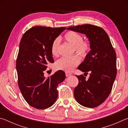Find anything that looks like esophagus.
<instances>
[{
  "instance_id": "34e87169",
  "label": "esophagus",
  "mask_w": 128,
  "mask_h": 128,
  "mask_svg": "<svg viewBox=\"0 0 128 128\" xmlns=\"http://www.w3.org/2000/svg\"><path fill=\"white\" fill-rule=\"evenodd\" d=\"M72 74V73H71L70 72H66V77L69 76H70Z\"/></svg>"
}]
</instances>
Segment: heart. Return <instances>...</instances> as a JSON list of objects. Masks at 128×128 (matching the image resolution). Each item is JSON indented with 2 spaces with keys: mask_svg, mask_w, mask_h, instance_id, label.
I'll list each match as a JSON object with an SVG mask.
<instances>
[{
  "mask_svg": "<svg viewBox=\"0 0 128 128\" xmlns=\"http://www.w3.org/2000/svg\"><path fill=\"white\" fill-rule=\"evenodd\" d=\"M64 38L68 43L72 44L74 47L76 52L85 58L91 50L89 43L86 41L83 40L82 36L77 32L69 31L65 34ZM60 47V40L56 38L54 40L51 46V53L54 56L59 55ZM80 62V58L77 55H72L69 57H63L58 60L55 62V67L57 69L70 72L75 67H76Z\"/></svg>",
  "mask_w": 128,
  "mask_h": 128,
  "instance_id": "obj_1",
  "label": "heart"
}]
</instances>
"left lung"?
I'll list each match as a JSON object with an SVG mask.
<instances>
[{"label":"left lung","instance_id":"8db88e82","mask_svg":"<svg viewBox=\"0 0 128 128\" xmlns=\"http://www.w3.org/2000/svg\"><path fill=\"white\" fill-rule=\"evenodd\" d=\"M67 29L85 34L91 47L88 56L78 67L86 74L89 72L90 77L86 79L82 74L76 76L79 82L74 88V98L84 107H98L109 96L116 78L115 51L108 34L100 27L84 24Z\"/></svg>","mask_w":128,"mask_h":128}]
</instances>
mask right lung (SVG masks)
<instances>
[{"label":"right lung","mask_w":128,"mask_h":128,"mask_svg":"<svg viewBox=\"0 0 128 128\" xmlns=\"http://www.w3.org/2000/svg\"><path fill=\"white\" fill-rule=\"evenodd\" d=\"M66 28L36 26L30 28L21 38L16 60L18 85L24 98L36 109H46L57 99V87L66 78L64 71L58 70L46 78L44 70L54 62L51 46Z\"/></svg>","instance_id":"1"}]
</instances>
